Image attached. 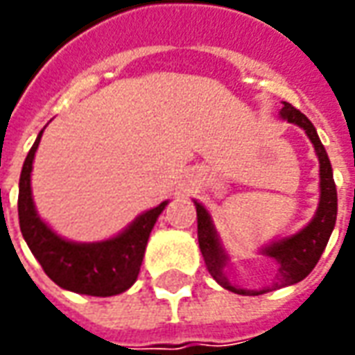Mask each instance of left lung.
<instances>
[{
  "label": "left lung",
  "instance_id": "obj_1",
  "mask_svg": "<svg viewBox=\"0 0 355 355\" xmlns=\"http://www.w3.org/2000/svg\"><path fill=\"white\" fill-rule=\"evenodd\" d=\"M279 117L289 121V123L298 125L313 144L315 155L320 159V203H318L312 220L306 224L302 230H298L297 234H291L287 238L275 239L259 251L275 262L274 282L268 287L253 291L236 287L228 279L224 268L230 261V254L226 253V249L223 247V241H220V236H218L215 224H213L211 213L205 209L203 203L193 200L196 213H198V241H200L201 254H203V261L207 264L209 274L215 277V282L220 287L232 291V293H238V295H245V297H257V295H264L270 291L282 289L287 285L302 282L320 261L336 223V186L335 180H333V167H331L327 152L321 144L320 137H318L315 127L302 112L293 108L289 102H283Z\"/></svg>",
  "mask_w": 355,
  "mask_h": 355
}]
</instances>
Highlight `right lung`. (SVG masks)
<instances>
[{
    "label": "right lung",
    "instance_id": "right-lung-1",
    "mask_svg": "<svg viewBox=\"0 0 355 355\" xmlns=\"http://www.w3.org/2000/svg\"><path fill=\"white\" fill-rule=\"evenodd\" d=\"M43 127L34 146L30 148L19 182V220L20 232L30 251L58 287L89 297H114L137 282L140 264L144 259L148 238L157 216L169 201L148 209L125 230L104 241L80 243L58 236L49 224L37 215L32 198V169Z\"/></svg>",
    "mask_w": 355,
    "mask_h": 355
}]
</instances>
